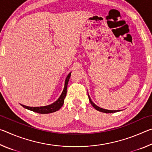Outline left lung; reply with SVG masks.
I'll return each mask as SVG.
<instances>
[{"mask_svg":"<svg viewBox=\"0 0 152 152\" xmlns=\"http://www.w3.org/2000/svg\"><path fill=\"white\" fill-rule=\"evenodd\" d=\"M88 98H89V101H90V102H91V104H92V106L95 109L99 110V111L100 112H102V113H116V112H118V111H120V110H107V109H102V108H101L99 107H98L97 105L95 104L92 101V100L91 99V97L89 96L88 95Z\"/></svg>","mask_w":152,"mask_h":152,"instance_id":"1","label":"left lung"}]
</instances>
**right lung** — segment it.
Returning a JSON list of instances; mask_svg holds the SVG:
<instances>
[{
	"mask_svg": "<svg viewBox=\"0 0 152 152\" xmlns=\"http://www.w3.org/2000/svg\"><path fill=\"white\" fill-rule=\"evenodd\" d=\"M71 76V72L67 76L66 80H65V84H64V88L63 90L62 93L61 94L60 96L59 97V99L57 100V101H55L53 103L51 104L50 105H47V106H44V107H28V106H25V105L21 104L20 105L23 107L25 108L28 110H32L33 112L37 113H40V114H48V113H53L58 110L60 108L62 107V105L64 104V99L66 96V93H67V87H68V83L69 81V79L70 78Z\"/></svg>",
	"mask_w": 152,
	"mask_h": 152,
	"instance_id": "1",
	"label": "right lung"
}]
</instances>
